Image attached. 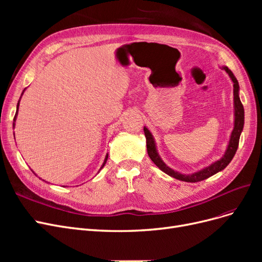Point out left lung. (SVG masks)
<instances>
[{"mask_svg": "<svg viewBox=\"0 0 262 262\" xmlns=\"http://www.w3.org/2000/svg\"><path fill=\"white\" fill-rule=\"evenodd\" d=\"M223 69L226 71V73L231 77V80L234 83V115H235V121H234V129L232 131L231 134V139H229L227 148L225 150V154L222 156L221 160L214 162L213 164H211L208 167H205L199 171H195L192 173H188V175H184V173H180L178 171H175L173 169H171L170 167H168L166 165L163 160L161 158V156L158 155L157 149H156V145H155V141L154 138L152 136V133L149 132V130L144 126V134L146 138V148H147V154L149 156L150 160L153 161V163L160 168L162 171H164L165 173H167L170 177L176 178L178 180H182V181H187V182H196V181H201L207 179L213 175H215L216 172L223 170L226 166L231 163V161L233 160V157L236 153L237 148H238V143H239V138H241V133L243 131L244 128V106L242 104V101L239 99V85H238V81L236 80L235 75L233 74V72L229 70L227 67H223Z\"/></svg>", "mask_w": 262, "mask_h": 262, "instance_id": "1", "label": "left lung"}]
</instances>
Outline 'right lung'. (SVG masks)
Wrapping results in <instances>:
<instances>
[{
  "mask_svg": "<svg viewBox=\"0 0 262 262\" xmlns=\"http://www.w3.org/2000/svg\"><path fill=\"white\" fill-rule=\"evenodd\" d=\"M24 91H25V90H24ZM23 93H24V92H23ZM23 93H21V95H23ZM19 100H20V99H19ZM19 100H18V102H17V110H16V114H15V117H14V121L16 120V116H17V112H18V106H19ZM13 125H15V123H13ZM107 158H108V154H107L106 157H105V161H104V163H102L101 168L105 166V164H106V162H107ZM101 168H100V169H101ZM35 175H36V173H35Z\"/></svg>",
  "mask_w": 262,
  "mask_h": 262,
  "instance_id": "right-lung-1",
  "label": "right lung"
}]
</instances>
